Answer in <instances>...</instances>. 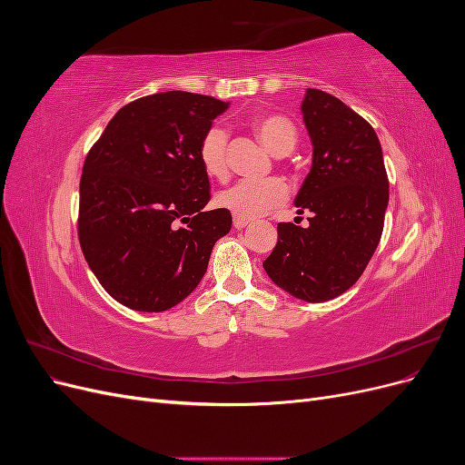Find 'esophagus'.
Segmentation results:
<instances>
[{
    "label": "esophagus",
    "instance_id": "34e87169",
    "mask_svg": "<svg viewBox=\"0 0 465 465\" xmlns=\"http://www.w3.org/2000/svg\"><path fill=\"white\" fill-rule=\"evenodd\" d=\"M232 224H234V229H244V227H248V224H250V219L248 217H241V215H234Z\"/></svg>",
    "mask_w": 465,
    "mask_h": 465
}]
</instances>
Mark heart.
Masks as SVG:
<instances>
[{"label":"heart","mask_w":465,"mask_h":465,"mask_svg":"<svg viewBox=\"0 0 465 465\" xmlns=\"http://www.w3.org/2000/svg\"><path fill=\"white\" fill-rule=\"evenodd\" d=\"M252 130L277 157L289 154L297 145V128L283 114H256L252 118ZM198 159L209 178H227V132L219 125L209 128L200 139ZM287 184L281 178L242 180L229 190H223L217 195V203L234 215L250 219L279 205L287 198Z\"/></svg>","instance_id":"b5f03b06"}]
</instances>
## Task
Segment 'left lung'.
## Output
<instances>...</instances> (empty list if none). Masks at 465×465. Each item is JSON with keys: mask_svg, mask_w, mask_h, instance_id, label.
<instances>
[{"mask_svg": "<svg viewBox=\"0 0 465 465\" xmlns=\"http://www.w3.org/2000/svg\"><path fill=\"white\" fill-rule=\"evenodd\" d=\"M314 161L297 195L308 227L277 224V244L263 270L306 302H323L353 287L384 229L388 174L372 125L340 98L311 89L302 103Z\"/></svg>", "mask_w": 465, "mask_h": 465, "instance_id": "1", "label": "left lung"}]
</instances>
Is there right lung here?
Here are the masks:
<instances>
[{
  "mask_svg": "<svg viewBox=\"0 0 465 465\" xmlns=\"http://www.w3.org/2000/svg\"><path fill=\"white\" fill-rule=\"evenodd\" d=\"M224 108L207 94H147L122 106L87 153L79 244L98 283L132 311L184 301L231 231L229 209L203 211L211 193L198 159L202 135Z\"/></svg>",
  "mask_w": 465,
  "mask_h": 465,
  "instance_id": "obj_1",
  "label": "right lung"
}]
</instances>
